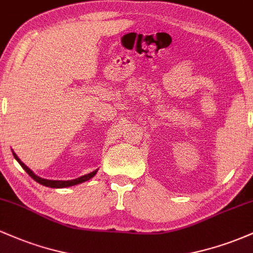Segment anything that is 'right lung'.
<instances>
[{
    "label": "right lung",
    "mask_w": 253,
    "mask_h": 253,
    "mask_svg": "<svg viewBox=\"0 0 253 253\" xmlns=\"http://www.w3.org/2000/svg\"><path fill=\"white\" fill-rule=\"evenodd\" d=\"M14 157H15V159L17 162H19V164L21 165L22 168H24L26 172L30 175L32 178L34 179V181H37L38 183H40V184L45 185V187H50V188H66V187H71V185H76V184H80V183L82 182H85L88 181V179L91 178V177H94L95 175H96L97 170L92 171V172L88 173V175H84L82 177H80V178H76V179H71V181H50V179H45V178H42V177L37 176L36 173H33V171H32L30 168H27L26 165L22 163L21 161L19 159V157H17L15 153L13 152Z\"/></svg>",
    "instance_id": "1"
}]
</instances>
